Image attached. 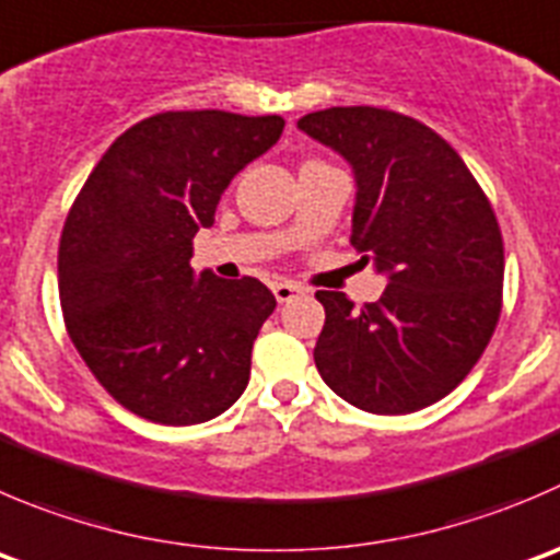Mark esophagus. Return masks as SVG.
<instances>
[{"label":"esophagus","instance_id":"34e87169","mask_svg":"<svg viewBox=\"0 0 560 560\" xmlns=\"http://www.w3.org/2000/svg\"><path fill=\"white\" fill-rule=\"evenodd\" d=\"M273 295H276V301H279V303H290V301H295V298L303 295V287L292 284V281H276Z\"/></svg>","mask_w":560,"mask_h":560}]
</instances>
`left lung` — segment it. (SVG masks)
<instances>
[{"mask_svg":"<svg viewBox=\"0 0 560 560\" xmlns=\"http://www.w3.org/2000/svg\"><path fill=\"white\" fill-rule=\"evenodd\" d=\"M298 128L352 166L350 243L388 276L361 308L345 292H317L319 377L366 412L421 410L463 383L501 317L503 237L490 199L446 139L399 112L334 106Z\"/></svg>","mask_w":560,"mask_h":560,"instance_id":"8db88e82","label":"left lung"}]
</instances>
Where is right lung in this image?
I'll list each match as a JSON object with an SVG mask.
<instances>
[{
    "instance_id": "add662e5",
    "label": "right lung",
    "mask_w": 560,
    "mask_h": 560,
    "mask_svg": "<svg viewBox=\"0 0 560 560\" xmlns=\"http://www.w3.org/2000/svg\"><path fill=\"white\" fill-rule=\"evenodd\" d=\"M281 130L279 114H155L114 139L75 197L59 241L65 325L97 383L136 416L202 424L246 390L273 292L252 276L197 279L188 259L232 177Z\"/></svg>"
}]
</instances>
